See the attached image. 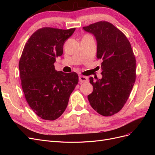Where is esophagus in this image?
Here are the masks:
<instances>
[{
    "instance_id": "1",
    "label": "esophagus",
    "mask_w": 155,
    "mask_h": 155,
    "mask_svg": "<svg viewBox=\"0 0 155 155\" xmlns=\"http://www.w3.org/2000/svg\"><path fill=\"white\" fill-rule=\"evenodd\" d=\"M88 81V78L86 76H79V81L80 83H85Z\"/></svg>"
}]
</instances>
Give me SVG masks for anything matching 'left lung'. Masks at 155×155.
<instances>
[{"instance_id": "obj_1", "label": "left lung", "mask_w": 155, "mask_h": 155, "mask_svg": "<svg viewBox=\"0 0 155 155\" xmlns=\"http://www.w3.org/2000/svg\"><path fill=\"white\" fill-rule=\"evenodd\" d=\"M95 36L97 59H101L102 78H89L93 92L88 96L91 107L104 116L122 109L136 79V59L130 42L111 23L100 21L83 27Z\"/></svg>"}]
</instances>
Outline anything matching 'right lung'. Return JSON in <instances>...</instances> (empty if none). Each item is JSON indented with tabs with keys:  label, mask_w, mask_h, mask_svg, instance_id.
Returning a JSON list of instances; mask_svg holds the SVG:
<instances>
[{
	"label": "right lung",
	"mask_w": 155,
	"mask_h": 155,
	"mask_svg": "<svg viewBox=\"0 0 155 155\" xmlns=\"http://www.w3.org/2000/svg\"><path fill=\"white\" fill-rule=\"evenodd\" d=\"M75 30L42 28L23 49L18 63L22 91L31 109L43 120H55L62 115L78 83L76 72L57 71L54 64Z\"/></svg>",
	"instance_id": "add662e5"
}]
</instances>
